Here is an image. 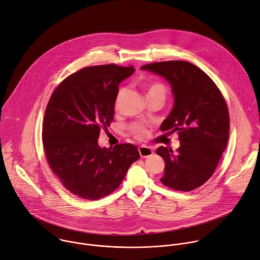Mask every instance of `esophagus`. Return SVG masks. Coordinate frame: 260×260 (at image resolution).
Returning a JSON list of instances; mask_svg holds the SVG:
<instances>
[{
	"instance_id": "1",
	"label": "esophagus",
	"mask_w": 260,
	"mask_h": 260,
	"mask_svg": "<svg viewBox=\"0 0 260 260\" xmlns=\"http://www.w3.org/2000/svg\"><path fill=\"white\" fill-rule=\"evenodd\" d=\"M138 151H139V154H140L141 157H148V156H150L153 153L152 149L150 147H148V146H145V145L140 146L138 148Z\"/></svg>"
}]
</instances>
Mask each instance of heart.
I'll return each instance as SVG.
<instances>
[{
    "label": "heart",
    "instance_id": "obj_1",
    "mask_svg": "<svg viewBox=\"0 0 260 260\" xmlns=\"http://www.w3.org/2000/svg\"><path fill=\"white\" fill-rule=\"evenodd\" d=\"M167 92V89L165 87V85H162L161 83H152L151 85L148 86V90H147V95H150V94H166ZM125 93V89L122 88L119 90L117 96H116V101H115V107L118 108L120 103H121V100L123 98ZM131 132L134 134L135 137L137 138H145L147 136V131L145 129V127L141 124H133L131 126Z\"/></svg>",
    "mask_w": 260,
    "mask_h": 260
}]
</instances>
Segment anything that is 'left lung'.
Here are the masks:
<instances>
[{
	"instance_id": "obj_1",
	"label": "left lung",
	"mask_w": 260,
	"mask_h": 260,
	"mask_svg": "<svg viewBox=\"0 0 260 260\" xmlns=\"http://www.w3.org/2000/svg\"><path fill=\"white\" fill-rule=\"evenodd\" d=\"M140 69L164 77L174 96V107L160 130L178 131L180 147L176 152L164 146L156 149L165 160L160 182L175 190L196 189L211 177L226 147L225 101L209 76L189 62L151 63Z\"/></svg>"
}]
</instances>
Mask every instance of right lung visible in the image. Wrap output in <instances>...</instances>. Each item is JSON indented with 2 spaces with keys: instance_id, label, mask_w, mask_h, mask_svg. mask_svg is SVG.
<instances>
[{
  "instance_id": "add662e5",
  "label": "right lung",
  "mask_w": 260,
  "mask_h": 260,
  "mask_svg": "<svg viewBox=\"0 0 260 260\" xmlns=\"http://www.w3.org/2000/svg\"><path fill=\"white\" fill-rule=\"evenodd\" d=\"M133 66L115 64L83 68L68 76L46 109L43 142L52 171L66 189L87 200L116 190L140 155L131 143L101 147L102 128L114 119L119 84Z\"/></svg>"
}]
</instances>
